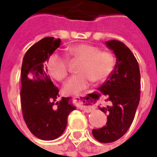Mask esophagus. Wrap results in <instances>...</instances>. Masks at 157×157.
<instances>
[{
  "label": "esophagus",
  "mask_w": 157,
  "mask_h": 157,
  "mask_svg": "<svg viewBox=\"0 0 157 157\" xmlns=\"http://www.w3.org/2000/svg\"><path fill=\"white\" fill-rule=\"evenodd\" d=\"M83 95H80V96H76L75 98V101L78 102L79 104L81 105L83 110L86 113H90V112H92V111H94L95 110V105H93L92 104V102L90 103V102H86V101L85 102V100H83Z\"/></svg>",
  "instance_id": "obj_1"
}]
</instances>
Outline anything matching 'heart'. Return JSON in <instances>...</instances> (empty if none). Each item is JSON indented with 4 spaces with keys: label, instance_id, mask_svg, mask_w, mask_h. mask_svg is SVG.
Returning <instances> with one entry per match:
<instances>
[{
    "label": "heart",
    "instance_id": "b5f03b06",
    "mask_svg": "<svg viewBox=\"0 0 157 157\" xmlns=\"http://www.w3.org/2000/svg\"><path fill=\"white\" fill-rule=\"evenodd\" d=\"M70 54L82 60L78 71L80 74L71 76L64 85L66 94H77L86 88L93 81L103 82L111 75L115 67V57L111 52L101 51L94 45L82 44L72 46ZM47 68L50 75L59 82L68 75V60L59 54H53L47 60Z\"/></svg>",
    "mask_w": 157,
    "mask_h": 157
}]
</instances>
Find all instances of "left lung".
Instances as JSON below:
<instances>
[{"instance_id": "8db88e82", "label": "left lung", "mask_w": 157, "mask_h": 157, "mask_svg": "<svg viewBox=\"0 0 157 157\" xmlns=\"http://www.w3.org/2000/svg\"><path fill=\"white\" fill-rule=\"evenodd\" d=\"M116 56L113 71L98 90L108 97L109 105L99 109L107 113V124L92 129L94 138L102 143H112L120 139L130 127L140 98V73L137 59L122 42H106Z\"/></svg>"}]
</instances>
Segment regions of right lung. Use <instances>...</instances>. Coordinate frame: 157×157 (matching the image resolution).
<instances>
[{
  "instance_id": "add662e5",
  "label": "right lung",
  "mask_w": 157,
  "mask_h": 157,
  "mask_svg": "<svg viewBox=\"0 0 157 157\" xmlns=\"http://www.w3.org/2000/svg\"><path fill=\"white\" fill-rule=\"evenodd\" d=\"M61 40L46 37L30 47L21 69L22 116L33 135L53 140L64 133L70 113L75 110L71 98L57 101L59 89L48 75L44 62L59 47Z\"/></svg>"
}]
</instances>
